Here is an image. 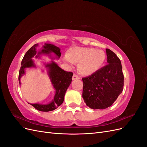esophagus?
<instances>
[{
	"mask_svg": "<svg viewBox=\"0 0 147 147\" xmlns=\"http://www.w3.org/2000/svg\"><path fill=\"white\" fill-rule=\"evenodd\" d=\"M72 79L73 80H79V79H80V77H78V75H77L76 74H74L73 77H72Z\"/></svg>",
	"mask_w": 147,
	"mask_h": 147,
	"instance_id": "obj_1",
	"label": "esophagus"
}]
</instances>
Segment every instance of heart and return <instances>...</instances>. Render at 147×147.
<instances>
[{
	"label": "heart",
	"instance_id": "1",
	"mask_svg": "<svg viewBox=\"0 0 147 147\" xmlns=\"http://www.w3.org/2000/svg\"><path fill=\"white\" fill-rule=\"evenodd\" d=\"M64 61L70 65L78 64V70L84 75L96 72L104 64L106 55L102 50L93 48L72 47L64 57Z\"/></svg>",
	"mask_w": 147,
	"mask_h": 147
}]
</instances>
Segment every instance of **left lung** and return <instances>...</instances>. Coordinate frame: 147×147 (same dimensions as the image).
<instances>
[{
  "label": "left lung",
  "instance_id": "left-lung-1",
  "mask_svg": "<svg viewBox=\"0 0 147 147\" xmlns=\"http://www.w3.org/2000/svg\"><path fill=\"white\" fill-rule=\"evenodd\" d=\"M108 64L87 77L83 82V98L92 109H105L112 105L123 90L124 75L120 59L106 49Z\"/></svg>",
  "mask_w": 147,
  "mask_h": 147
}]
</instances>
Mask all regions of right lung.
<instances>
[{
	"mask_svg": "<svg viewBox=\"0 0 147 147\" xmlns=\"http://www.w3.org/2000/svg\"><path fill=\"white\" fill-rule=\"evenodd\" d=\"M38 44H35L26 54L21 61V67L19 72L18 80L20 84H21L20 79L22 76L25 74V70L27 68L36 67L32 57L35 56L36 58L40 57L42 55H47L51 56V53H54L56 58L59 59L61 53L59 47H56L50 43H45L42 50L37 52L36 48ZM45 67L47 69L48 75L50 78L51 83L55 90V94L50 103L48 104H30L34 107L41 112H49L56 109L60 106L64 101L65 92L72 82L73 73L67 72L60 68L55 61H51L50 63L45 64Z\"/></svg>",
	"mask_w": 147,
	"mask_h": 147,
	"instance_id": "add662e5",
	"label": "right lung"
}]
</instances>
